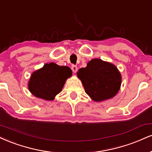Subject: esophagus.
<instances>
[{
    "instance_id": "esophagus-1",
    "label": "esophagus",
    "mask_w": 152,
    "mask_h": 152,
    "mask_svg": "<svg viewBox=\"0 0 152 152\" xmlns=\"http://www.w3.org/2000/svg\"><path fill=\"white\" fill-rule=\"evenodd\" d=\"M71 69H72L73 72L76 73V71H78V67L75 65H72V66H71Z\"/></svg>"
}]
</instances>
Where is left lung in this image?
Masks as SVG:
<instances>
[{
	"instance_id": "1",
	"label": "left lung",
	"mask_w": 152,
	"mask_h": 152,
	"mask_svg": "<svg viewBox=\"0 0 152 152\" xmlns=\"http://www.w3.org/2000/svg\"><path fill=\"white\" fill-rule=\"evenodd\" d=\"M77 76L81 79L86 93L96 102L113 98L121 86V74L118 68L100 58L88 62L86 67L78 70Z\"/></svg>"
}]
</instances>
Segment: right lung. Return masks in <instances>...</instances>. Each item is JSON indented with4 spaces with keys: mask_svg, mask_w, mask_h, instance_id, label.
Here are the masks:
<instances>
[{
    "mask_svg": "<svg viewBox=\"0 0 152 152\" xmlns=\"http://www.w3.org/2000/svg\"><path fill=\"white\" fill-rule=\"evenodd\" d=\"M72 71L68 66L55 63L45 64L42 68L34 71L28 82L29 91L37 98L53 100L61 92Z\"/></svg>",
    "mask_w": 152,
    "mask_h": 152,
    "instance_id": "1",
    "label": "right lung"
}]
</instances>
